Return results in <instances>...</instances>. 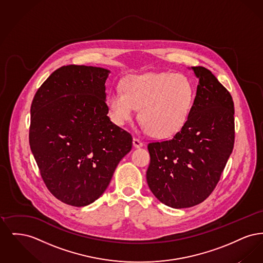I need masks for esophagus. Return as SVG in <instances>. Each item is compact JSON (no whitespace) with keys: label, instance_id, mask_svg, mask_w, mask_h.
<instances>
[{"label":"esophagus","instance_id":"34e87169","mask_svg":"<svg viewBox=\"0 0 263 263\" xmlns=\"http://www.w3.org/2000/svg\"><path fill=\"white\" fill-rule=\"evenodd\" d=\"M133 146L135 148H141V147H143V142L140 141L138 138H134L133 139Z\"/></svg>","mask_w":263,"mask_h":263}]
</instances>
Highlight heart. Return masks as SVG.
Masks as SVG:
<instances>
[{
  "label": "heart",
  "instance_id": "heart-1",
  "mask_svg": "<svg viewBox=\"0 0 263 263\" xmlns=\"http://www.w3.org/2000/svg\"><path fill=\"white\" fill-rule=\"evenodd\" d=\"M106 99L113 122L122 125L140 109V120L155 137H172L185 123L194 100V88L185 76L171 73L130 75Z\"/></svg>",
  "mask_w": 263,
  "mask_h": 263
}]
</instances>
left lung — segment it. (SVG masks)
Returning <instances> with one entry per match:
<instances>
[{
    "label": "left lung",
    "instance_id": "1",
    "mask_svg": "<svg viewBox=\"0 0 263 263\" xmlns=\"http://www.w3.org/2000/svg\"><path fill=\"white\" fill-rule=\"evenodd\" d=\"M191 69L199 82L187 122L171 140L148 145V185L159 200L175 209L195 206L212 193L235 142L230 92L208 69Z\"/></svg>",
    "mask_w": 263,
    "mask_h": 263
}]
</instances>
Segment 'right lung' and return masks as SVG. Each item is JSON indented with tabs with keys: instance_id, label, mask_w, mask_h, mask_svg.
<instances>
[{
	"instance_id": "add662e5",
	"label": "right lung",
	"mask_w": 263,
	"mask_h": 263,
	"mask_svg": "<svg viewBox=\"0 0 263 263\" xmlns=\"http://www.w3.org/2000/svg\"><path fill=\"white\" fill-rule=\"evenodd\" d=\"M110 71L63 66L38 88L30 107L29 145L51 193L83 207L100 198L132 136L107 116L105 82Z\"/></svg>"
}]
</instances>
